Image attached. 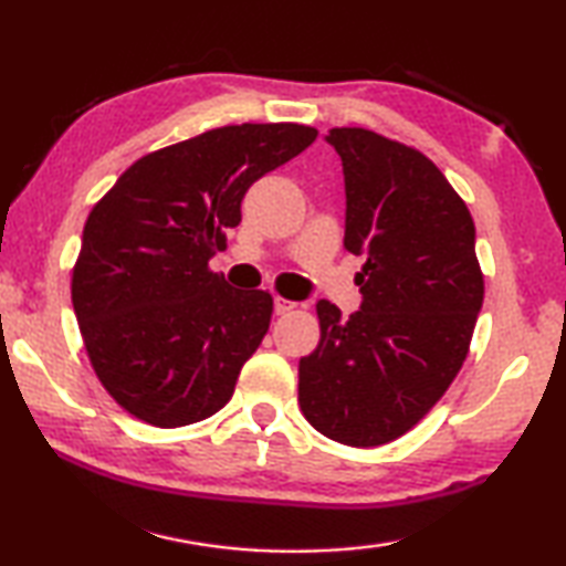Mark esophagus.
I'll return each mask as SVG.
<instances>
[{
	"mask_svg": "<svg viewBox=\"0 0 566 566\" xmlns=\"http://www.w3.org/2000/svg\"><path fill=\"white\" fill-rule=\"evenodd\" d=\"M296 310V302L284 300V296H274V314H290Z\"/></svg>",
	"mask_w": 566,
	"mask_h": 566,
	"instance_id": "esophagus-1",
	"label": "esophagus"
}]
</instances>
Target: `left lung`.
Masks as SVG:
<instances>
[{
  "mask_svg": "<svg viewBox=\"0 0 566 566\" xmlns=\"http://www.w3.org/2000/svg\"><path fill=\"white\" fill-rule=\"evenodd\" d=\"M347 191L344 249L361 254L359 312L317 302L322 339L300 359L306 421L339 444L407 434L467 359L484 276L474 222L432 159L361 127L329 129Z\"/></svg>",
  "mask_w": 566,
  "mask_h": 566,
  "instance_id": "obj_1",
  "label": "left lung"
}]
</instances>
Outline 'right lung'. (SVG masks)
Returning a JSON list of instances; mask_svg holds the SVG:
<instances>
[{"label": "right lung", "instance_id": "add662e5", "mask_svg": "<svg viewBox=\"0 0 566 566\" xmlns=\"http://www.w3.org/2000/svg\"><path fill=\"white\" fill-rule=\"evenodd\" d=\"M317 139L304 124H232L151 151L92 207L72 304L102 387L161 429L212 417L272 319V294L232 290L209 260L247 189Z\"/></svg>", "mask_w": 566, "mask_h": 566}]
</instances>
